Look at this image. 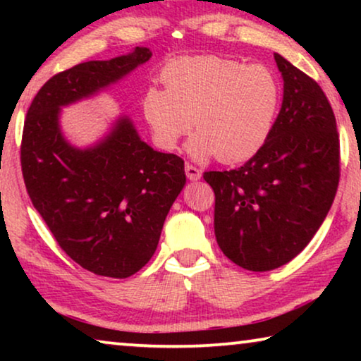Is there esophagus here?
<instances>
[{"mask_svg": "<svg viewBox=\"0 0 361 361\" xmlns=\"http://www.w3.org/2000/svg\"><path fill=\"white\" fill-rule=\"evenodd\" d=\"M185 174H187V177H189L190 180H199L200 177H202V172H200V169H197L195 166H192V164H189V162H187L185 164Z\"/></svg>", "mask_w": 361, "mask_h": 361, "instance_id": "34e87169", "label": "esophagus"}]
</instances>
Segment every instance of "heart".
<instances>
[{"label":"heart","mask_w":361,"mask_h":361,"mask_svg":"<svg viewBox=\"0 0 361 361\" xmlns=\"http://www.w3.org/2000/svg\"><path fill=\"white\" fill-rule=\"evenodd\" d=\"M166 90L151 87L141 106L157 145L174 149L190 131H199L189 151L226 164L250 159L273 131L279 110L278 77L264 66L220 56L184 57L162 71Z\"/></svg>","instance_id":"1"}]
</instances>
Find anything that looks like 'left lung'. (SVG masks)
<instances>
[{
	"label": "left lung",
	"mask_w": 361,
	"mask_h": 361,
	"mask_svg": "<svg viewBox=\"0 0 361 361\" xmlns=\"http://www.w3.org/2000/svg\"><path fill=\"white\" fill-rule=\"evenodd\" d=\"M283 106L264 146L238 169L204 172L215 192L220 250L248 271L295 258L327 216L340 179V140L317 82L274 54Z\"/></svg>",
	"instance_id": "obj_1"
}]
</instances>
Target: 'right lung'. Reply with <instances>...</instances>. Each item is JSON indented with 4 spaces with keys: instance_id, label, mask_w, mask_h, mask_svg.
<instances>
[{
    "instance_id": "add662e5",
    "label": "right lung",
    "mask_w": 361,
    "mask_h": 361,
    "mask_svg": "<svg viewBox=\"0 0 361 361\" xmlns=\"http://www.w3.org/2000/svg\"><path fill=\"white\" fill-rule=\"evenodd\" d=\"M147 47L59 72L41 87L24 120L21 169L34 209L57 245L83 269L130 278L152 258L162 225L185 185L184 159L140 140L131 121L92 149L67 145L59 110L149 61Z\"/></svg>"
}]
</instances>
